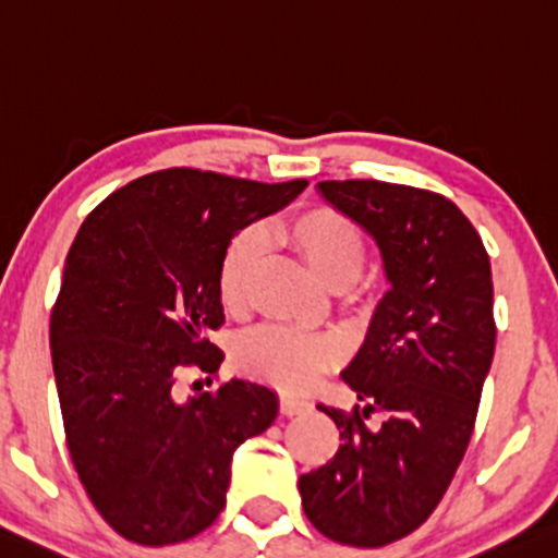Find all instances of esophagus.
Listing matches in <instances>:
<instances>
[{"instance_id": "34e87169", "label": "esophagus", "mask_w": 558, "mask_h": 558, "mask_svg": "<svg viewBox=\"0 0 558 558\" xmlns=\"http://www.w3.org/2000/svg\"><path fill=\"white\" fill-rule=\"evenodd\" d=\"M312 408V402L304 398H291V395H280V413L283 415H299L306 413Z\"/></svg>"}]
</instances>
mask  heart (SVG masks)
Here are the masks:
<instances>
[{
    "label": "heart",
    "instance_id": "1",
    "mask_svg": "<svg viewBox=\"0 0 558 558\" xmlns=\"http://www.w3.org/2000/svg\"><path fill=\"white\" fill-rule=\"evenodd\" d=\"M275 239L308 267L330 291H351L366 267V233L351 215L330 205L308 207L275 228ZM265 265V239L241 231L228 244L218 270V293L228 312L250 308L252 288ZM340 361V345L322 335H301L286 327H262L236 348V364L254 379L291 389L312 387Z\"/></svg>",
    "mask_w": 558,
    "mask_h": 558
}]
</instances>
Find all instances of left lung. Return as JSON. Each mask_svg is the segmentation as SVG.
Wrapping results in <instances>:
<instances>
[{
  "instance_id": "8db88e82",
  "label": "left lung",
  "mask_w": 558,
  "mask_h": 558,
  "mask_svg": "<svg viewBox=\"0 0 558 558\" xmlns=\"http://www.w3.org/2000/svg\"><path fill=\"white\" fill-rule=\"evenodd\" d=\"M317 186L377 241L389 291L343 372L364 405H317L343 445L301 475V505L327 538L379 548L424 525L465 458L496 345L492 262L445 194L377 179Z\"/></svg>"
}]
</instances>
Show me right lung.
Here are the masks:
<instances>
[{"instance_id": "1", "label": "right lung", "mask_w": 558, "mask_h": 558, "mask_svg": "<svg viewBox=\"0 0 558 558\" xmlns=\"http://www.w3.org/2000/svg\"><path fill=\"white\" fill-rule=\"evenodd\" d=\"M306 184L166 169L109 194L80 226L51 308V364L72 465L122 538L171 546L210 527L236 447L278 415L272 389L231 379L184 400L179 374H218L223 252Z\"/></svg>"}]
</instances>
